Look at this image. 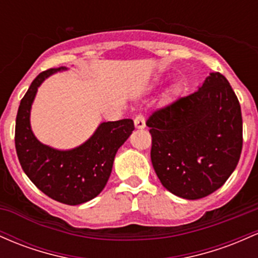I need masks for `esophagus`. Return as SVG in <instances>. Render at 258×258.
Here are the masks:
<instances>
[{
    "mask_svg": "<svg viewBox=\"0 0 258 258\" xmlns=\"http://www.w3.org/2000/svg\"><path fill=\"white\" fill-rule=\"evenodd\" d=\"M135 127L138 130H142L146 127V120H144L143 115H137L135 117Z\"/></svg>",
    "mask_w": 258,
    "mask_h": 258,
    "instance_id": "obj_1",
    "label": "esophagus"
}]
</instances>
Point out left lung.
<instances>
[{
  "label": "left lung",
  "mask_w": 258,
  "mask_h": 258,
  "mask_svg": "<svg viewBox=\"0 0 258 258\" xmlns=\"http://www.w3.org/2000/svg\"><path fill=\"white\" fill-rule=\"evenodd\" d=\"M146 124L157 176L181 198L198 200L213 194L239 163L241 107L219 72L211 73L194 94L153 112Z\"/></svg>",
  "instance_id": "left-lung-1"
}]
</instances>
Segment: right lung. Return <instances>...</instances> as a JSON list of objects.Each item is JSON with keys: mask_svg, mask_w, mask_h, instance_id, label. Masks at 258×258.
<instances>
[{"mask_svg": "<svg viewBox=\"0 0 258 258\" xmlns=\"http://www.w3.org/2000/svg\"><path fill=\"white\" fill-rule=\"evenodd\" d=\"M66 67L44 71L30 84L16 118V151L22 169L46 196L77 206L97 197L105 187L116 152L135 130L131 118L98 126L89 140L69 151L51 148L35 137L30 127V110L38 88L49 76Z\"/></svg>", "mask_w": 258, "mask_h": 258, "instance_id": "add662e5", "label": "right lung"}]
</instances>
